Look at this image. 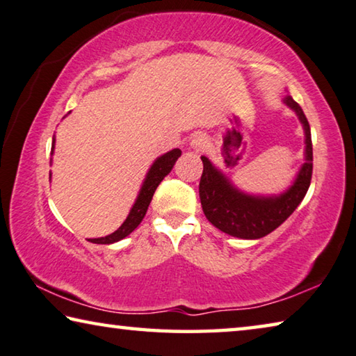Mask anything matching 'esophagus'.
Wrapping results in <instances>:
<instances>
[{
  "label": "esophagus",
  "instance_id": "1",
  "mask_svg": "<svg viewBox=\"0 0 356 356\" xmlns=\"http://www.w3.org/2000/svg\"><path fill=\"white\" fill-rule=\"evenodd\" d=\"M205 145H207V138L203 137L202 134H195V136L192 137V140H191V147L194 148V149H197V151H200V149L205 148Z\"/></svg>",
  "mask_w": 356,
  "mask_h": 356
}]
</instances>
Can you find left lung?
Here are the masks:
<instances>
[{"label":"left lung","mask_w":356,"mask_h":356,"mask_svg":"<svg viewBox=\"0 0 356 356\" xmlns=\"http://www.w3.org/2000/svg\"><path fill=\"white\" fill-rule=\"evenodd\" d=\"M284 102L298 115L306 134V162L287 192L279 197L243 194L233 188L229 179L205 156H202L203 173L199 192L203 213L214 227L232 236L257 240L276 230L295 211L309 189L312 178L311 127L298 102H295L290 96L285 97Z\"/></svg>","instance_id":"left-lung-1"}]
</instances>
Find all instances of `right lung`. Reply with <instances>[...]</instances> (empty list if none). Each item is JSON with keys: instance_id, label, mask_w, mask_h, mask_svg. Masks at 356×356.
<instances>
[{"instance_id": "obj_1", "label": "right lung", "mask_w": 356, "mask_h": 356, "mask_svg": "<svg viewBox=\"0 0 356 356\" xmlns=\"http://www.w3.org/2000/svg\"><path fill=\"white\" fill-rule=\"evenodd\" d=\"M54 148H55V138H54V142H51V154H54ZM179 156H181V149L175 148L172 151H168V153H165L164 156L157 157L154 164L151 165L149 172L147 175V179H145L142 189H140L137 200H136V203H134L129 216L126 218L123 225H121L116 232H113L112 235L102 236V238H92V240H90V241L96 243V244H112V243L123 240V238L129 235L132 230H136L138 224L142 222V219L145 218V214H147L149 202H151V199H153L157 186H159L162 179H164L167 175L170 173V170L175 165V162H177Z\"/></svg>"}]
</instances>
